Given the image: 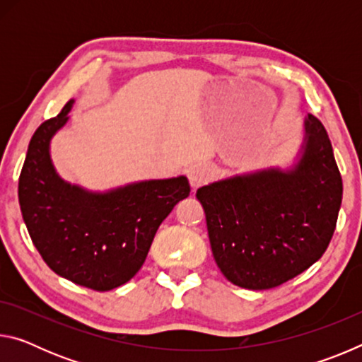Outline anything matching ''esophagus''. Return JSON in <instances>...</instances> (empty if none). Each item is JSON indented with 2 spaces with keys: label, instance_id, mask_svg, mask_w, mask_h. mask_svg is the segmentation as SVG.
Returning a JSON list of instances; mask_svg holds the SVG:
<instances>
[{
  "label": "esophagus",
  "instance_id": "34e87169",
  "mask_svg": "<svg viewBox=\"0 0 362 362\" xmlns=\"http://www.w3.org/2000/svg\"><path fill=\"white\" fill-rule=\"evenodd\" d=\"M187 175H188L189 185H192L193 189H196V188L206 185V183L211 180L212 173H211V169L206 166V164H196V166L189 168Z\"/></svg>",
  "mask_w": 362,
  "mask_h": 362
}]
</instances>
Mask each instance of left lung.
<instances>
[{
	"instance_id": "obj_1",
	"label": "left lung",
	"mask_w": 362,
	"mask_h": 362,
	"mask_svg": "<svg viewBox=\"0 0 362 362\" xmlns=\"http://www.w3.org/2000/svg\"><path fill=\"white\" fill-rule=\"evenodd\" d=\"M343 183L322 122L305 118L302 155L291 169L228 177L196 192L206 212L214 259L230 283L272 289L326 252Z\"/></svg>"
}]
</instances>
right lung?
Masks as SVG:
<instances>
[{
	"label": "right lung",
	"instance_id": "add662e5",
	"mask_svg": "<svg viewBox=\"0 0 362 362\" xmlns=\"http://www.w3.org/2000/svg\"><path fill=\"white\" fill-rule=\"evenodd\" d=\"M71 105L42 122L30 140L19 203L47 267L71 283L105 292L136 276L159 225L189 194V185L180 175L95 193L60 179L49 144L69 121Z\"/></svg>",
	"mask_w": 362,
	"mask_h": 362
}]
</instances>
